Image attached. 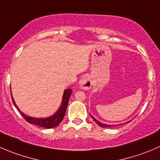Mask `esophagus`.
<instances>
[{
    "label": "esophagus",
    "mask_w": 160,
    "mask_h": 160,
    "mask_svg": "<svg viewBox=\"0 0 160 160\" xmlns=\"http://www.w3.org/2000/svg\"><path fill=\"white\" fill-rule=\"evenodd\" d=\"M80 88L83 90H89L91 88V85H92V80H91V77L89 76H85L83 78L80 80V83H79Z\"/></svg>",
    "instance_id": "34e87169"
}]
</instances>
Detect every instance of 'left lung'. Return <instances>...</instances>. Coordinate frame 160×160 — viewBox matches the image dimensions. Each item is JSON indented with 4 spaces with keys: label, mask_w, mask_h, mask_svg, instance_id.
<instances>
[{
    "label": "left lung",
    "mask_w": 160,
    "mask_h": 160,
    "mask_svg": "<svg viewBox=\"0 0 160 160\" xmlns=\"http://www.w3.org/2000/svg\"><path fill=\"white\" fill-rule=\"evenodd\" d=\"M91 117H92V119H94V121H95V123H97L98 125H99V126H100V127H102V128H110V127H112V125H108V124H105V123H100V122H99V121H98L97 119H96L94 117V116H91ZM129 122H131V121L127 122L126 123H129ZM116 126H118V125H116Z\"/></svg>",
    "instance_id": "obj_1"
}]
</instances>
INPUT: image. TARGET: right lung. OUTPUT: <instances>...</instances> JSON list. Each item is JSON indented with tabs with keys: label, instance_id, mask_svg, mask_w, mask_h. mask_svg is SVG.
Instances as JSON below:
<instances>
[{
	"label": "right lung",
	"instance_id": "1",
	"mask_svg": "<svg viewBox=\"0 0 160 160\" xmlns=\"http://www.w3.org/2000/svg\"><path fill=\"white\" fill-rule=\"evenodd\" d=\"M71 94H72V90L71 89H66L65 90L64 94H63L62 97V104L60 108H58V111L55 113L54 115H52V116L48 118H34V117H30V116H28L26 115H25L24 113L22 112L17 107L16 104H15V101H14L13 98H12V93H11V95H12V102H13L14 105L15 107H17L18 111L20 112V113H22V116H23L26 121L29 123H32V124L37 125V126L42 127V128H54L55 127L58 126L60 123L62 122V119L64 118L65 114H66V108H67L68 103H69V99L70 97Z\"/></svg>",
	"mask_w": 160,
	"mask_h": 160
}]
</instances>
